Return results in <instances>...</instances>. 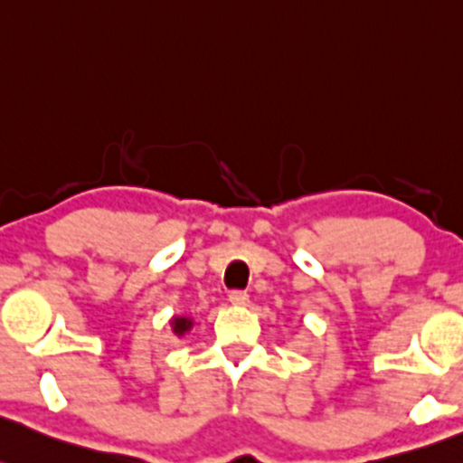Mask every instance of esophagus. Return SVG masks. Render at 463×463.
<instances>
[{"label": "esophagus", "mask_w": 463, "mask_h": 463, "mask_svg": "<svg viewBox=\"0 0 463 463\" xmlns=\"http://www.w3.org/2000/svg\"><path fill=\"white\" fill-rule=\"evenodd\" d=\"M228 299H231V304H235V306H246L248 304V293H246V290H232V293L228 295Z\"/></svg>", "instance_id": "1"}]
</instances>
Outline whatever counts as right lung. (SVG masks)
<instances>
[{
	"instance_id": "right-lung-1",
	"label": "right lung",
	"mask_w": 463,
	"mask_h": 463,
	"mask_svg": "<svg viewBox=\"0 0 463 463\" xmlns=\"http://www.w3.org/2000/svg\"><path fill=\"white\" fill-rule=\"evenodd\" d=\"M191 326H193V321L186 319V317H175L173 319L175 335H184V333H186V330H191Z\"/></svg>"
}]
</instances>
